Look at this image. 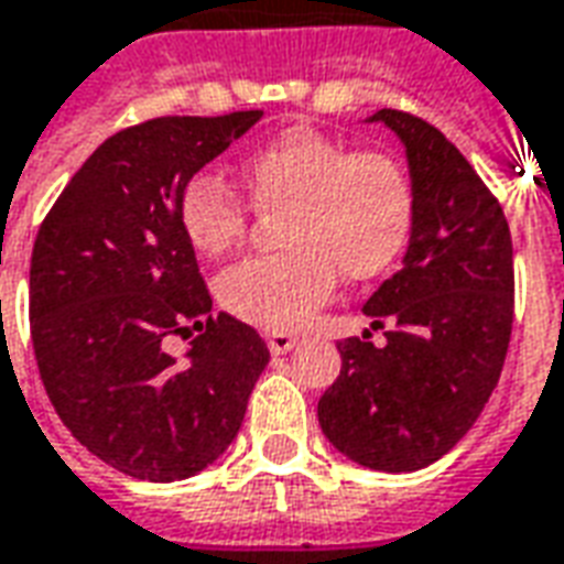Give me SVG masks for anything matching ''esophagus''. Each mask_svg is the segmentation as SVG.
Here are the masks:
<instances>
[{"label":"esophagus","instance_id":"34e87169","mask_svg":"<svg viewBox=\"0 0 564 564\" xmlns=\"http://www.w3.org/2000/svg\"><path fill=\"white\" fill-rule=\"evenodd\" d=\"M265 341H269L271 354H286V350L295 348V341H299V338H295L293 333H271Z\"/></svg>","mask_w":564,"mask_h":564}]
</instances>
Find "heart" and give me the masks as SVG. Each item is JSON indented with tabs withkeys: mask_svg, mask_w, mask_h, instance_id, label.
<instances>
[{
	"mask_svg": "<svg viewBox=\"0 0 564 564\" xmlns=\"http://www.w3.org/2000/svg\"><path fill=\"white\" fill-rule=\"evenodd\" d=\"M262 210H286L281 256L243 259L219 278V302L238 321L290 333L333 295L338 274L369 281L403 256L415 226V186L388 152L348 145L311 124L286 128L256 145L241 164ZM180 228L200 256L241 241L250 204L219 173L188 176L176 200Z\"/></svg>",
	"mask_w": 564,
	"mask_h": 564,
	"instance_id": "b5f03b06",
	"label": "heart"
}]
</instances>
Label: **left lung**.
Listing matches in <instances>:
<instances>
[{
	"label": "left lung",
	"instance_id": "left-lung-1",
	"mask_svg": "<svg viewBox=\"0 0 564 564\" xmlns=\"http://www.w3.org/2000/svg\"><path fill=\"white\" fill-rule=\"evenodd\" d=\"M405 149L415 226L400 271L366 299L384 345L338 341L317 403L326 440L381 474H412L470 431L501 378L513 329V241L501 204L433 124L378 109Z\"/></svg>",
	"mask_w": 564,
	"mask_h": 564
}]
</instances>
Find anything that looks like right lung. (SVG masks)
Masks as SVG:
<instances>
[{"label":"right lung","mask_w":564,"mask_h":564,"mask_svg":"<svg viewBox=\"0 0 564 564\" xmlns=\"http://www.w3.org/2000/svg\"><path fill=\"white\" fill-rule=\"evenodd\" d=\"M262 118L167 116L109 137L35 235L30 323L39 376L90 455L149 482L210 467L241 431L269 364L253 326L214 314L176 200L188 176ZM193 336L186 361L163 350Z\"/></svg>","instance_id":"1"}]
</instances>
